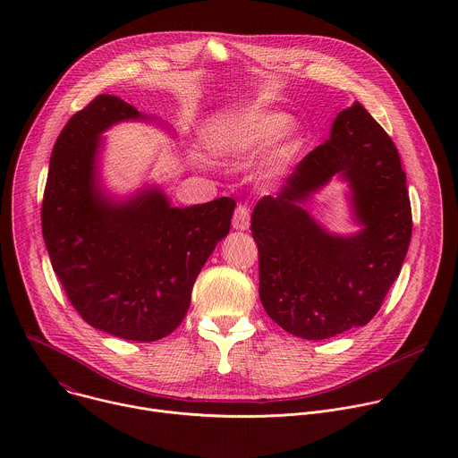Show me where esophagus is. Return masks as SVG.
I'll list each match as a JSON object with an SVG mask.
<instances>
[{
	"label": "esophagus",
	"instance_id": "obj_1",
	"mask_svg": "<svg viewBox=\"0 0 458 458\" xmlns=\"http://www.w3.org/2000/svg\"><path fill=\"white\" fill-rule=\"evenodd\" d=\"M232 225L235 230H246L250 226V207L248 205H237L233 212Z\"/></svg>",
	"mask_w": 458,
	"mask_h": 458
}]
</instances>
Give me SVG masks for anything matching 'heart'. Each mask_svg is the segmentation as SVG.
<instances>
[{"label":"heart","instance_id":"heart-1","mask_svg":"<svg viewBox=\"0 0 458 458\" xmlns=\"http://www.w3.org/2000/svg\"><path fill=\"white\" fill-rule=\"evenodd\" d=\"M288 124V115L281 112H248L214 124L207 132L210 150L221 157H241L272 143ZM301 136L290 134L268 157L267 172L277 174L299 152Z\"/></svg>","mask_w":458,"mask_h":458}]
</instances>
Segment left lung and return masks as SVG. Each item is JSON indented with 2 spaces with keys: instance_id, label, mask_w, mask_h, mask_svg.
I'll list each match as a JSON object with an SVG mask.
<instances>
[{
  "instance_id": "8db88e82",
  "label": "left lung",
  "mask_w": 458,
  "mask_h": 458,
  "mask_svg": "<svg viewBox=\"0 0 458 458\" xmlns=\"http://www.w3.org/2000/svg\"><path fill=\"white\" fill-rule=\"evenodd\" d=\"M335 173L351 182L365 225L353 238L330 236L300 208ZM411 226L397 147L355 103L337 115L330 140L295 166L277 198H263L251 214L265 311L283 330L308 341L368 324L401 274Z\"/></svg>"
}]
</instances>
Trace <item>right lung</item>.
<instances>
[{
	"mask_svg": "<svg viewBox=\"0 0 458 458\" xmlns=\"http://www.w3.org/2000/svg\"><path fill=\"white\" fill-rule=\"evenodd\" d=\"M141 117L123 99L94 98L63 126L50 156L41 230L71 304L94 328L152 343L182 322L195 279L230 232L232 198L172 208L150 190L121 207L96 184L99 134Z\"/></svg>",
	"mask_w": 458,
	"mask_h": 458,
	"instance_id": "obj_1",
	"label": "right lung"
}]
</instances>
